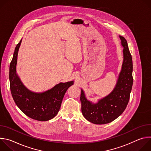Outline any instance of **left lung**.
<instances>
[{
	"label": "left lung",
	"mask_w": 151,
	"mask_h": 151,
	"mask_svg": "<svg viewBox=\"0 0 151 151\" xmlns=\"http://www.w3.org/2000/svg\"><path fill=\"white\" fill-rule=\"evenodd\" d=\"M119 37L124 47V61L113 91L97 103L92 104L86 99L81 90L80 100L82 115L86 119L95 124H107L116 119L125 111L130 100L133 82L132 57L126 39L121 36Z\"/></svg>",
	"instance_id": "1"
}]
</instances>
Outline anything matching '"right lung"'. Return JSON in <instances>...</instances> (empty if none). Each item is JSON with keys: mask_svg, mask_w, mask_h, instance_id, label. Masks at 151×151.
<instances>
[{"mask_svg": "<svg viewBox=\"0 0 151 151\" xmlns=\"http://www.w3.org/2000/svg\"><path fill=\"white\" fill-rule=\"evenodd\" d=\"M21 40L17 45L9 66L10 90L13 99L26 115L33 119L45 121L58 114L63 99L73 81L60 83L52 89L42 93H35L27 90L16 74L17 55Z\"/></svg>", "mask_w": 151, "mask_h": 151, "instance_id": "add662e5", "label": "right lung"}]
</instances>
